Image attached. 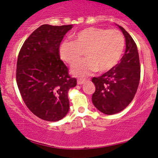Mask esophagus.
<instances>
[{
  "label": "esophagus",
  "instance_id": "1",
  "mask_svg": "<svg viewBox=\"0 0 158 158\" xmlns=\"http://www.w3.org/2000/svg\"><path fill=\"white\" fill-rule=\"evenodd\" d=\"M85 81H86V79H81V78H80V79H77V84H78V85H81V84H84Z\"/></svg>",
  "mask_w": 158,
  "mask_h": 158
}]
</instances>
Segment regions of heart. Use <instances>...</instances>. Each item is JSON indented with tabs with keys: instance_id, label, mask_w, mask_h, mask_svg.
Listing matches in <instances>:
<instances>
[{
	"instance_id": "heart-1",
	"label": "heart",
	"mask_w": 158,
	"mask_h": 158,
	"mask_svg": "<svg viewBox=\"0 0 158 158\" xmlns=\"http://www.w3.org/2000/svg\"><path fill=\"white\" fill-rule=\"evenodd\" d=\"M73 41H63L60 45L61 59L73 65L84 55L87 59L78 62L72 68V73L84 77L98 70H110L118 63L125 48V38L119 31L87 27L73 36Z\"/></svg>"
}]
</instances>
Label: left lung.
Instances as JSON below:
<instances>
[{"label": "left lung", "instance_id": "8db88e82", "mask_svg": "<svg viewBox=\"0 0 158 158\" xmlns=\"http://www.w3.org/2000/svg\"><path fill=\"white\" fill-rule=\"evenodd\" d=\"M125 39L126 48L120 63L92 81L95 91L92 101L99 111L107 115L121 112L131 102L140 79V65L137 47L132 37L117 25Z\"/></svg>", "mask_w": 158, "mask_h": 158}]
</instances>
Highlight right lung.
Masks as SVG:
<instances>
[{"mask_svg":"<svg viewBox=\"0 0 158 158\" xmlns=\"http://www.w3.org/2000/svg\"><path fill=\"white\" fill-rule=\"evenodd\" d=\"M73 25L42 24L23 44L17 60L16 81L27 107L39 118L56 122L69 110L68 92L77 85L60 60V42Z\"/></svg>","mask_w":158,"mask_h":158,"instance_id":"obj_1","label":"right lung"}]
</instances>
